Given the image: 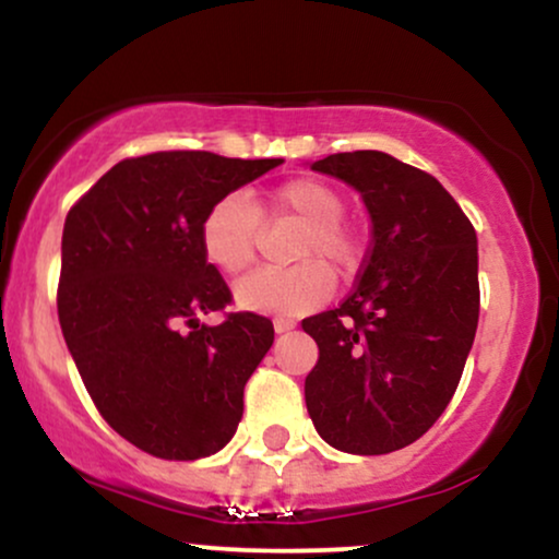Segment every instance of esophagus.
<instances>
[{"label":"esophagus","instance_id":"obj_1","mask_svg":"<svg viewBox=\"0 0 559 559\" xmlns=\"http://www.w3.org/2000/svg\"><path fill=\"white\" fill-rule=\"evenodd\" d=\"M294 320H288V318H275L273 320V329H275V333H288V331H294Z\"/></svg>","mask_w":559,"mask_h":559}]
</instances>
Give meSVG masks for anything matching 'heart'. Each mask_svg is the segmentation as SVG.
Listing matches in <instances>:
<instances>
[{
	"mask_svg": "<svg viewBox=\"0 0 559 559\" xmlns=\"http://www.w3.org/2000/svg\"><path fill=\"white\" fill-rule=\"evenodd\" d=\"M344 197L320 178H292L275 186L267 202L258 207L247 194L234 191L217 199L204 215L199 241L210 265L226 275L241 273L254 260V249L262 230V215L288 217L305 226L294 243V267H265L249 273L234 288L236 305L265 316H301L331 297L336 273H349L360 258V243L352 228L342 221ZM323 259L326 264L318 263Z\"/></svg>",
	"mask_w": 559,
	"mask_h": 559,
	"instance_id": "obj_1",
	"label": "heart"
}]
</instances>
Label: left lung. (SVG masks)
<instances>
[{"instance_id":"obj_1","label":"left lung","mask_w":559,"mask_h":559,"mask_svg":"<svg viewBox=\"0 0 559 559\" xmlns=\"http://www.w3.org/2000/svg\"><path fill=\"white\" fill-rule=\"evenodd\" d=\"M310 168L360 191L373 241L349 297L301 320L320 352L307 413L333 449L396 452L439 420L463 376L480 305L476 230L433 176L386 152Z\"/></svg>"}]
</instances>
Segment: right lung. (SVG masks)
Instances as JSON below:
<instances>
[{
  "mask_svg": "<svg viewBox=\"0 0 559 559\" xmlns=\"http://www.w3.org/2000/svg\"><path fill=\"white\" fill-rule=\"evenodd\" d=\"M281 163L213 152L131 157L66 217L62 336L102 418L155 457H207L239 426L273 323L254 312L199 323L230 301L199 228L217 199Z\"/></svg>",
  "mask_w": 559,
  "mask_h": 559,
  "instance_id": "1",
  "label": "right lung"
}]
</instances>
